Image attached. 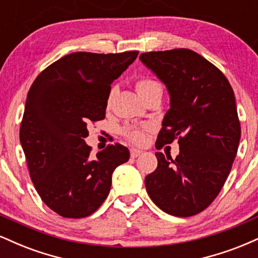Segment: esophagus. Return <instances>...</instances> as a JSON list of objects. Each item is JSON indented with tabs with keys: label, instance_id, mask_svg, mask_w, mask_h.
I'll return each instance as SVG.
<instances>
[{
	"label": "esophagus",
	"instance_id": "obj_1",
	"mask_svg": "<svg viewBox=\"0 0 258 258\" xmlns=\"http://www.w3.org/2000/svg\"><path fill=\"white\" fill-rule=\"evenodd\" d=\"M141 154H143V152H142V150H139V149H135V148H133V149H131V158H137V156H139L141 155Z\"/></svg>",
	"mask_w": 258,
	"mask_h": 258
}]
</instances>
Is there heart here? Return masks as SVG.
<instances>
[{"label": "heart", "mask_w": 258, "mask_h": 258, "mask_svg": "<svg viewBox=\"0 0 258 258\" xmlns=\"http://www.w3.org/2000/svg\"><path fill=\"white\" fill-rule=\"evenodd\" d=\"M136 90H137L138 94L142 97V99L144 102H148V100L154 99V98H159L161 99L162 97V86L159 81L156 80L150 79V78H141L137 80L136 82ZM117 88L116 87H111V90L109 91L108 98H106V105H110L112 98L116 94ZM149 127L147 126H127L123 128V135L126 136L127 139L133 142L136 144H141L144 142V133H146L147 130Z\"/></svg>", "instance_id": "heart-1"}]
</instances>
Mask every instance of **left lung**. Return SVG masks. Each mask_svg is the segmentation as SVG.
<instances>
[{"label":"left lung","mask_w":258,"mask_h":258,"mask_svg":"<svg viewBox=\"0 0 258 258\" xmlns=\"http://www.w3.org/2000/svg\"><path fill=\"white\" fill-rule=\"evenodd\" d=\"M139 59L170 94L156 144H179L176 159L155 153L158 167L146 177L147 191L166 214L194 216L220 194L238 152L241 130L233 88L218 68L190 49L147 52Z\"/></svg>","instance_id":"obj_1"}]
</instances>
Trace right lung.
Segmentation results:
<instances>
[{"mask_svg": "<svg viewBox=\"0 0 258 258\" xmlns=\"http://www.w3.org/2000/svg\"><path fill=\"white\" fill-rule=\"evenodd\" d=\"M138 51L76 52L47 67L26 97L19 138L35 189L65 218L93 214L109 195L111 174L128 161L119 143L91 155L87 123L105 117L111 84L136 60Z\"/></svg>", "mask_w": 258, "mask_h": 258, "instance_id": "right-lung-1", "label": "right lung"}]
</instances>
